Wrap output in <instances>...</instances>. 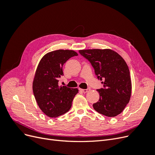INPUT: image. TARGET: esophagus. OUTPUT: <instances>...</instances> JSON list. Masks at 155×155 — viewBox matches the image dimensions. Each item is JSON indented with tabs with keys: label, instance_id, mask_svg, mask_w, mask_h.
Here are the masks:
<instances>
[{
	"label": "esophagus",
	"instance_id": "esophagus-1",
	"mask_svg": "<svg viewBox=\"0 0 155 155\" xmlns=\"http://www.w3.org/2000/svg\"><path fill=\"white\" fill-rule=\"evenodd\" d=\"M79 91H81L82 92H84V93H86V92H88V91H91V89H90V88H87V89L79 88Z\"/></svg>",
	"mask_w": 155,
	"mask_h": 155
}]
</instances>
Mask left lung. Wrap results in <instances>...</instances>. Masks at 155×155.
<instances>
[{
	"mask_svg": "<svg viewBox=\"0 0 155 155\" xmlns=\"http://www.w3.org/2000/svg\"><path fill=\"white\" fill-rule=\"evenodd\" d=\"M79 52L90 61L97 79L104 80V88L97 90L100 99L93 104L94 109L108 117L120 114L129 102L132 89L125 60L110 49L81 50Z\"/></svg>",
	"mask_w": 155,
	"mask_h": 155,
	"instance_id": "8db88e82",
	"label": "left lung"
}]
</instances>
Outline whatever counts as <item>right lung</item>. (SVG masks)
Segmentation results:
<instances>
[{
    "label": "right lung",
    "mask_w": 155,
    "mask_h": 155,
    "mask_svg": "<svg viewBox=\"0 0 155 155\" xmlns=\"http://www.w3.org/2000/svg\"><path fill=\"white\" fill-rule=\"evenodd\" d=\"M78 54L74 50H58L45 54L37 66L33 81V92L38 106L50 118H56L71 108L78 88L59 86L63 75V66L70 58Z\"/></svg>",
    "instance_id": "right-lung-1"
}]
</instances>
